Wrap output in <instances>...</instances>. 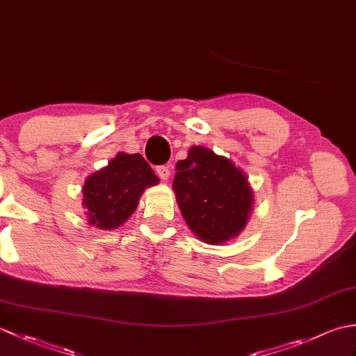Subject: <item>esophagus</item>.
<instances>
[{
	"label": "esophagus",
	"mask_w": 356,
	"mask_h": 356,
	"mask_svg": "<svg viewBox=\"0 0 356 356\" xmlns=\"http://www.w3.org/2000/svg\"><path fill=\"white\" fill-rule=\"evenodd\" d=\"M156 172H157V176L163 180V182H166V180L170 179V174H171L168 166H165V165H162V166H157V168H156Z\"/></svg>",
	"instance_id": "obj_1"
}]
</instances>
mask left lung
I'll return each instance as SVG.
<instances>
[{
  "label": "left lung",
  "mask_w": 356,
  "mask_h": 356,
  "mask_svg": "<svg viewBox=\"0 0 356 356\" xmlns=\"http://www.w3.org/2000/svg\"><path fill=\"white\" fill-rule=\"evenodd\" d=\"M172 190L188 228L208 245L236 238L254 208L246 174L207 147H191L185 161L176 163Z\"/></svg>",
  "instance_id": "obj_1"
}]
</instances>
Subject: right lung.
I'll return each instance as SVG.
<instances>
[{"instance_id":"obj_1","label":"right lung","mask_w":356,"mask_h":356,"mask_svg":"<svg viewBox=\"0 0 356 356\" xmlns=\"http://www.w3.org/2000/svg\"><path fill=\"white\" fill-rule=\"evenodd\" d=\"M159 177L140 154L118 153L107 166L90 174L82 186L88 225L102 231L122 226L138 208L143 191Z\"/></svg>"}]
</instances>
